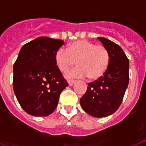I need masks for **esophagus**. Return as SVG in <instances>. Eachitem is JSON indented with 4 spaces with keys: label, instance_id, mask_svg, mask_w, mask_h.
<instances>
[{
    "label": "esophagus",
    "instance_id": "esophagus-1",
    "mask_svg": "<svg viewBox=\"0 0 146 146\" xmlns=\"http://www.w3.org/2000/svg\"><path fill=\"white\" fill-rule=\"evenodd\" d=\"M67 82H68V84L70 86H73V83L75 82V80H67Z\"/></svg>",
    "mask_w": 146,
    "mask_h": 146
}]
</instances>
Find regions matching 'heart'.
I'll return each instance as SVG.
<instances>
[{
  "label": "heart",
  "mask_w": 146,
  "mask_h": 146,
  "mask_svg": "<svg viewBox=\"0 0 146 146\" xmlns=\"http://www.w3.org/2000/svg\"><path fill=\"white\" fill-rule=\"evenodd\" d=\"M78 65L68 73L70 76H85L96 80L106 71L110 62V54L106 47L87 40H79L67 45L66 50L59 48L55 54V62L63 73L76 64Z\"/></svg>",
  "instance_id": "obj_1"
}]
</instances>
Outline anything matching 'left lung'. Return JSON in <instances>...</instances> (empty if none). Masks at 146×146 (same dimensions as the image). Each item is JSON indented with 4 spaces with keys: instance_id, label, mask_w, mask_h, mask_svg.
I'll return each instance as SVG.
<instances>
[{
    "instance_id": "8db88e82",
    "label": "left lung",
    "mask_w": 146,
    "mask_h": 146,
    "mask_svg": "<svg viewBox=\"0 0 146 146\" xmlns=\"http://www.w3.org/2000/svg\"><path fill=\"white\" fill-rule=\"evenodd\" d=\"M110 54V62L104 75L88 83L80 98L82 109L95 117H104L115 112L122 103L129 83V60L118 44L105 38H98Z\"/></svg>"
}]
</instances>
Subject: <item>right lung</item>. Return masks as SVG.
<instances>
[{
    "mask_svg": "<svg viewBox=\"0 0 146 146\" xmlns=\"http://www.w3.org/2000/svg\"><path fill=\"white\" fill-rule=\"evenodd\" d=\"M63 44V40L42 36L19 50L13 64V87L22 108L30 115H50L68 86L55 62V54Z\"/></svg>",
    "mask_w": 146,
    "mask_h": 146,
    "instance_id": "1",
    "label": "right lung"
}]
</instances>
